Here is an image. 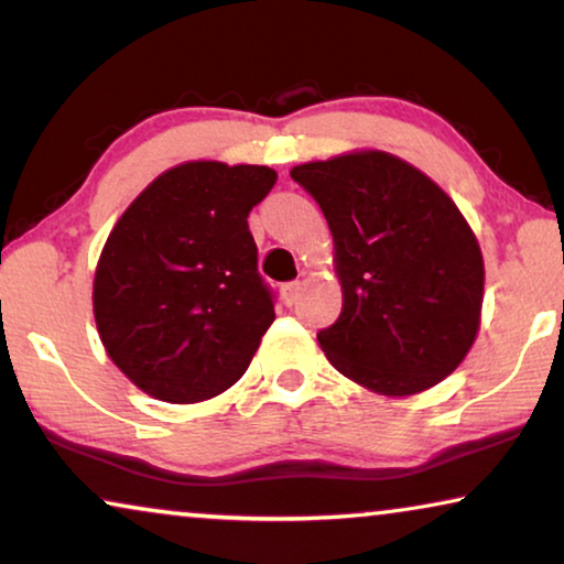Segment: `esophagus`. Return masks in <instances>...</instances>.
Returning a JSON list of instances; mask_svg holds the SVG:
<instances>
[{
	"instance_id": "obj_1",
	"label": "esophagus",
	"mask_w": 564,
	"mask_h": 564,
	"mask_svg": "<svg viewBox=\"0 0 564 564\" xmlns=\"http://www.w3.org/2000/svg\"><path fill=\"white\" fill-rule=\"evenodd\" d=\"M300 290H303V284H300L297 280L295 282H288L282 288V297H284V303L288 305H295L297 303V297H300Z\"/></svg>"
}]
</instances>
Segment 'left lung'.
Here are the masks:
<instances>
[{"instance_id":"1","label":"left lung","mask_w":564,"mask_h":564,"mask_svg":"<svg viewBox=\"0 0 564 564\" xmlns=\"http://www.w3.org/2000/svg\"><path fill=\"white\" fill-rule=\"evenodd\" d=\"M336 246L344 307L318 330L330 365L384 395L452 375L480 328L482 253L457 205L390 153L295 166Z\"/></svg>"}]
</instances>
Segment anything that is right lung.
Wrapping results in <instances>:
<instances>
[{
	"mask_svg": "<svg viewBox=\"0 0 564 564\" xmlns=\"http://www.w3.org/2000/svg\"><path fill=\"white\" fill-rule=\"evenodd\" d=\"M269 166L192 161L122 213L95 274V321L130 382L166 403L220 395L249 369L274 321L249 213Z\"/></svg>",
	"mask_w": 564,
	"mask_h": 564,
	"instance_id": "obj_1",
	"label": "right lung"
}]
</instances>
